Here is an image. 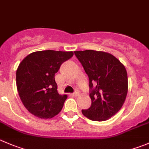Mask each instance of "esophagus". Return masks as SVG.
<instances>
[{
	"instance_id": "obj_1",
	"label": "esophagus",
	"mask_w": 149,
	"mask_h": 149,
	"mask_svg": "<svg viewBox=\"0 0 149 149\" xmlns=\"http://www.w3.org/2000/svg\"><path fill=\"white\" fill-rule=\"evenodd\" d=\"M79 95V92L78 90H76L74 92H73V96H75V97H76V96H78V95Z\"/></svg>"
}]
</instances>
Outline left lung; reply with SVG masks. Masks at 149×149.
Instances as JSON below:
<instances>
[{
	"instance_id": "8db88e82",
	"label": "left lung",
	"mask_w": 149,
	"mask_h": 149,
	"mask_svg": "<svg viewBox=\"0 0 149 149\" xmlns=\"http://www.w3.org/2000/svg\"><path fill=\"white\" fill-rule=\"evenodd\" d=\"M74 54L89 77L92 104L88 109L82 110V113L97 122L110 119L121 109L126 99V68L109 53L85 50L76 51Z\"/></svg>"
}]
</instances>
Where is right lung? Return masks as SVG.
<instances>
[{"instance_id":"obj_1","label":"right lung","mask_w":149,"mask_h":149,"mask_svg":"<svg viewBox=\"0 0 149 149\" xmlns=\"http://www.w3.org/2000/svg\"><path fill=\"white\" fill-rule=\"evenodd\" d=\"M73 55V52L45 50L31 53L20 63L16 73L17 91L30 113L41 119L60 113L67 95L57 92L54 75Z\"/></svg>"}]
</instances>
